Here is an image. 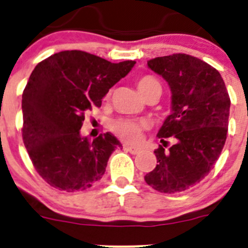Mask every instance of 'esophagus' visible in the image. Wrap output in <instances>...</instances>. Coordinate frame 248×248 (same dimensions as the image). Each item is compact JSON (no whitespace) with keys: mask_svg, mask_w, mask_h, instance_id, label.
I'll list each match as a JSON object with an SVG mask.
<instances>
[{"mask_svg":"<svg viewBox=\"0 0 248 248\" xmlns=\"http://www.w3.org/2000/svg\"><path fill=\"white\" fill-rule=\"evenodd\" d=\"M124 149L126 150L127 152H129V154H132V155H137V154H138V152H140V149H139V147L129 146V145H124Z\"/></svg>","mask_w":248,"mask_h":248,"instance_id":"obj_1","label":"esophagus"}]
</instances>
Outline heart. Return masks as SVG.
Returning a JSON list of instances; mask_svg holds the SVG:
<instances>
[{"label":"heart","instance_id":"1","mask_svg":"<svg viewBox=\"0 0 248 248\" xmlns=\"http://www.w3.org/2000/svg\"><path fill=\"white\" fill-rule=\"evenodd\" d=\"M137 86H138L140 93L144 96L150 89H152L154 86H161V85H159V82L154 77L146 76L140 78L138 82H137ZM144 126L145 124L142 121L122 117V119H117L115 121H112L111 131L120 139L124 140V141L137 142L140 138L141 129Z\"/></svg>","mask_w":248,"mask_h":248}]
</instances>
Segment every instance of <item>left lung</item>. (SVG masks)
Returning <instances> with one entry per match:
<instances>
[{
  "label": "left lung",
  "mask_w": 248,
  "mask_h": 248,
  "mask_svg": "<svg viewBox=\"0 0 248 248\" xmlns=\"http://www.w3.org/2000/svg\"><path fill=\"white\" fill-rule=\"evenodd\" d=\"M147 67L168 82L171 114L157 137L156 168L145 175L149 186L162 193L186 191L201 182L218 159L228 132L231 99L217 69L201 59L174 54L147 61ZM174 138L166 150L164 138Z\"/></svg>",
  "instance_id": "8db88e82"
}]
</instances>
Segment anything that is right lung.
I'll use <instances>...</instances> for the list:
<instances>
[{
    "label": "right lung",
    "instance_id": "right-lung-1",
    "mask_svg": "<svg viewBox=\"0 0 248 248\" xmlns=\"http://www.w3.org/2000/svg\"><path fill=\"white\" fill-rule=\"evenodd\" d=\"M134 64L67 50L33 69L22 93V139L37 172L50 186L84 191L102 179L110 155L122 145L109 132L92 141L82 137L84 112L101 107L109 89Z\"/></svg>",
    "mask_w": 248,
    "mask_h": 248
}]
</instances>
